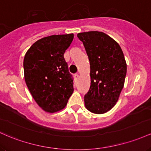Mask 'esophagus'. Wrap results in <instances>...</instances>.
<instances>
[{"label": "esophagus", "instance_id": "esophagus-1", "mask_svg": "<svg viewBox=\"0 0 151 151\" xmlns=\"http://www.w3.org/2000/svg\"><path fill=\"white\" fill-rule=\"evenodd\" d=\"M74 78H75V80L77 81L78 79V78H79V75H78V74H77V73L75 74V75H74Z\"/></svg>", "mask_w": 151, "mask_h": 151}]
</instances>
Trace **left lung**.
Returning <instances> with one entry per match:
<instances>
[{"label": "left lung", "mask_w": 151, "mask_h": 151, "mask_svg": "<svg viewBox=\"0 0 151 151\" xmlns=\"http://www.w3.org/2000/svg\"><path fill=\"white\" fill-rule=\"evenodd\" d=\"M77 36L83 43L91 67V86L84 96L85 106L91 112L102 114L116 105L124 86V55L118 43L103 32H84Z\"/></svg>", "instance_id": "left-lung-1"}]
</instances>
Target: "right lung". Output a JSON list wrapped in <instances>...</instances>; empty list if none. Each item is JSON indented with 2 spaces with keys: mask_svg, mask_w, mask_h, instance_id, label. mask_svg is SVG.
Segmentation results:
<instances>
[{
  "mask_svg": "<svg viewBox=\"0 0 151 151\" xmlns=\"http://www.w3.org/2000/svg\"><path fill=\"white\" fill-rule=\"evenodd\" d=\"M73 34L53 35L37 40L25 53V83L35 102L48 113L60 111L73 92V78L64 58Z\"/></svg>",
  "mask_w": 151,
  "mask_h": 151,
  "instance_id": "right-lung-1",
  "label": "right lung"
}]
</instances>
